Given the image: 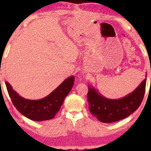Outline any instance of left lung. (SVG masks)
Here are the masks:
<instances>
[{"instance_id": "1", "label": "left lung", "mask_w": 151, "mask_h": 151, "mask_svg": "<svg viewBox=\"0 0 151 151\" xmlns=\"http://www.w3.org/2000/svg\"><path fill=\"white\" fill-rule=\"evenodd\" d=\"M146 83V74L145 79L133 92L115 100L105 98L93 86H88L87 99L92 115L104 123L114 122L128 117L141 104L145 93Z\"/></svg>"}]
</instances>
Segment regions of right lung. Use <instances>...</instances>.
<instances>
[{
	"label": "right lung",
	"instance_id": "obj_1",
	"mask_svg": "<svg viewBox=\"0 0 151 151\" xmlns=\"http://www.w3.org/2000/svg\"><path fill=\"white\" fill-rule=\"evenodd\" d=\"M74 76L65 79L50 94L40 100H29L20 96L8 82H5L12 102L19 112L34 121L49 120L53 118L63 104L65 98L73 86Z\"/></svg>",
	"mask_w": 151,
	"mask_h": 151
}]
</instances>
